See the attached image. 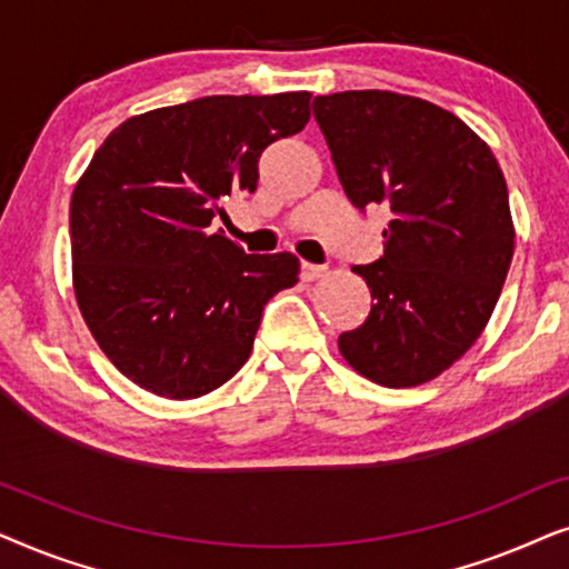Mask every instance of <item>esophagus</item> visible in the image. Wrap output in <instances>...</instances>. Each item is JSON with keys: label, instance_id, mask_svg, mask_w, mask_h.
Returning <instances> with one entry per match:
<instances>
[{"label": "esophagus", "instance_id": "34e87169", "mask_svg": "<svg viewBox=\"0 0 569 569\" xmlns=\"http://www.w3.org/2000/svg\"><path fill=\"white\" fill-rule=\"evenodd\" d=\"M323 274H326L323 267H316V263H308V261L300 263V279H302V282H316V279H321Z\"/></svg>", "mask_w": 569, "mask_h": 569}]
</instances>
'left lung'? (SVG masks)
I'll list each match as a JSON object with an SVG mask.
<instances>
[{
  "label": "left lung",
  "mask_w": 569,
  "mask_h": 569,
  "mask_svg": "<svg viewBox=\"0 0 569 569\" xmlns=\"http://www.w3.org/2000/svg\"><path fill=\"white\" fill-rule=\"evenodd\" d=\"M357 209L391 207L383 256L355 267L370 313L339 337L349 368L386 388L438 378L481 337L508 277V183L477 131L430 100L347 90L313 100Z\"/></svg>",
  "instance_id": "obj_1"
}]
</instances>
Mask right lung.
<instances>
[{
  "label": "right lung",
  "instance_id": "right-lung-1",
  "mask_svg": "<svg viewBox=\"0 0 569 569\" xmlns=\"http://www.w3.org/2000/svg\"><path fill=\"white\" fill-rule=\"evenodd\" d=\"M310 92L209 96L116 127L69 204L72 284L92 339L162 399H199L243 368L261 310L298 284L292 253H246L212 230L253 193L271 142L306 129Z\"/></svg>",
  "mask_w": 569,
  "mask_h": 569
}]
</instances>
